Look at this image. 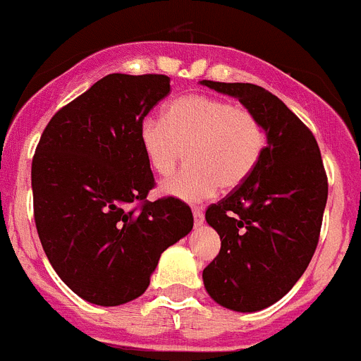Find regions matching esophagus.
<instances>
[{"label": "esophagus", "mask_w": 361, "mask_h": 361, "mask_svg": "<svg viewBox=\"0 0 361 361\" xmlns=\"http://www.w3.org/2000/svg\"><path fill=\"white\" fill-rule=\"evenodd\" d=\"M192 214H194V224L202 225L203 224V212L200 211V209H194Z\"/></svg>", "instance_id": "esophagus-1"}]
</instances>
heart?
Segmentation results:
<instances>
[{
	"mask_svg": "<svg viewBox=\"0 0 361 361\" xmlns=\"http://www.w3.org/2000/svg\"><path fill=\"white\" fill-rule=\"evenodd\" d=\"M140 145L158 176H171L187 152L189 167L165 181L161 192L198 203L219 187L234 190L245 183L267 147V130L247 106L189 94L169 103L163 121L143 120Z\"/></svg>",
	"mask_w": 361,
	"mask_h": 361,
	"instance_id": "1",
	"label": "heart"
}]
</instances>
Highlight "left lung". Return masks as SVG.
I'll return each mask as SVG.
<instances>
[{"label": "left lung", "instance_id": "1", "mask_svg": "<svg viewBox=\"0 0 361 361\" xmlns=\"http://www.w3.org/2000/svg\"><path fill=\"white\" fill-rule=\"evenodd\" d=\"M202 85L240 99L267 130L255 172L205 211L221 249L203 269L214 302L240 312L262 311L293 289L312 259L327 174L311 128L278 96L252 83L203 80Z\"/></svg>", "mask_w": 361, "mask_h": 361}]
</instances>
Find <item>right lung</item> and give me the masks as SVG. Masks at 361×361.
Wrapping results in <instances>:
<instances>
[{
	"label": "right lung",
	"instance_id": "obj_1",
	"mask_svg": "<svg viewBox=\"0 0 361 361\" xmlns=\"http://www.w3.org/2000/svg\"><path fill=\"white\" fill-rule=\"evenodd\" d=\"M169 92L163 74H109L61 106L36 147L37 236L68 289L96 305L142 296L163 250L192 231L187 203L147 200L156 181L140 125Z\"/></svg>",
	"mask_w": 361,
	"mask_h": 361
}]
</instances>
